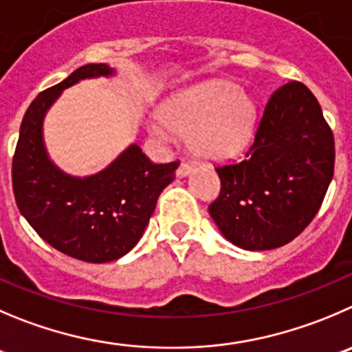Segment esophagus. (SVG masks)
Listing matches in <instances>:
<instances>
[{
    "label": "esophagus",
    "mask_w": 352,
    "mask_h": 352,
    "mask_svg": "<svg viewBox=\"0 0 352 352\" xmlns=\"http://www.w3.org/2000/svg\"><path fill=\"white\" fill-rule=\"evenodd\" d=\"M192 166H190L188 162H182L179 164L178 170H176V176H178V178H185V176H188V174L192 173Z\"/></svg>",
    "instance_id": "esophagus-1"
}]
</instances>
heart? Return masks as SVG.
<instances>
[{"mask_svg":"<svg viewBox=\"0 0 352 352\" xmlns=\"http://www.w3.org/2000/svg\"><path fill=\"white\" fill-rule=\"evenodd\" d=\"M152 133L166 140L170 133L188 138L195 157L209 162L242 155L254 143L257 124L256 100L224 79L200 85L169 96L159 109Z\"/></svg>","mask_w":352,"mask_h":352,"instance_id":"1","label":"heart"}]
</instances>
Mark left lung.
Masks as SVG:
<instances>
[{
    "label": "left lung",
    "instance_id": "left-lung-1",
    "mask_svg": "<svg viewBox=\"0 0 352 352\" xmlns=\"http://www.w3.org/2000/svg\"><path fill=\"white\" fill-rule=\"evenodd\" d=\"M333 162V135L320 103L302 82H287L271 95L245 160L216 169L221 192L210 217L243 250L285 245L320 210Z\"/></svg>",
    "mask_w": 352,
    "mask_h": 352
}]
</instances>
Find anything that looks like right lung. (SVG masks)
I'll return each mask as SVG.
<instances>
[{
    "mask_svg": "<svg viewBox=\"0 0 352 352\" xmlns=\"http://www.w3.org/2000/svg\"><path fill=\"white\" fill-rule=\"evenodd\" d=\"M107 63H88L39 93L20 124L12 164L15 202L53 249L86 263H110L142 239L157 199L173 183L178 162L153 164L136 143L91 176H70L50 159L43 122L63 89L82 79L110 78Z\"/></svg>",
    "mask_w": 352,
    "mask_h": 352,
    "instance_id": "1",
    "label": "right lung"
}]
</instances>
